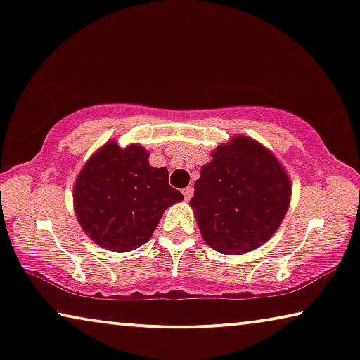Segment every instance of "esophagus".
<instances>
[{
  "label": "esophagus",
  "mask_w": 360,
  "mask_h": 360,
  "mask_svg": "<svg viewBox=\"0 0 360 360\" xmlns=\"http://www.w3.org/2000/svg\"><path fill=\"white\" fill-rule=\"evenodd\" d=\"M181 193H184L185 201H190V198L193 196V188H191V186H186V188H185L184 191H181Z\"/></svg>",
  "instance_id": "obj_1"
}]
</instances>
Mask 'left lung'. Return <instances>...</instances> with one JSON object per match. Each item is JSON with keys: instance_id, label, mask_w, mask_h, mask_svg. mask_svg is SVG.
Returning <instances> with one entry per match:
<instances>
[{"instance_id": "1", "label": "left lung", "mask_w": 360, "mask_h": 360, "mask_svg": "<svg viewBox=\"0 0 360 360\" xmlns=\"http://www.w3.org/2000/svg\"><path fill=\"white\" fill-rule=\"evenodd\" d=\"M211 158L190 201L201 236L219 253L252 252L288 214L289 175L268 148L242 134L217 146Z\"/></svg>"}]
</instances>
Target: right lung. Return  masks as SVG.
I'll use <instances>...</instances> for the list:
<instances>
[{"label":"right lung","instance_id":"1","mask_svg":"<svg viewBox=\"0 0 360 360\" xmlns=\"http://www.w3.org/2000/svg\"><path fill=\"white\" fill-rule=\"evenodd\" d=\"M181 200L184 195L169 185V170L153 167L141 144L120 148L115 139L91 155L72 188L82 231L117 253L148 242L164 211Z\"/></svg>","mask_w":360,"mask_h":360}]
</instances>
